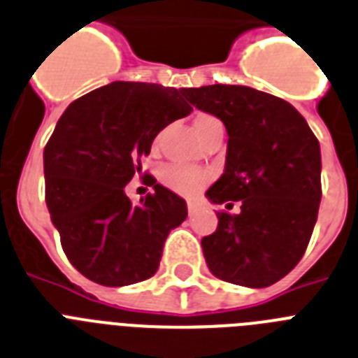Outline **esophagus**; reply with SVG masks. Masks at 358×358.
<instances>
[{"label":"esophagus","mask_w":358,"mask_h":358,"mask_svg":"<svg viewBox=\"0 0 358 358\" xmlns=\"http://www.w3.org/2000/svg\"><path fill=\"white\" fill-rule=\"evenodd\" d=\"M187 211L189 213H194L196 211V204L194 202H187Z\"/></svg>","instance_id":"34e87169"}]
</instances>
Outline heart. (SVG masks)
<instances>
[{
  "label": "heart",
  "instance_id": "heart-1",
  "mask_svg": "<svg viewBox=\"0 0 358 358\" xmlns=\"http://www.w3.org/2000/svg\"><path fill=\"white\" fill-rule=\"evenodd\" d=\"M219 124H222L219 119L204 113V115H199V117H196L194 127H196L199 136H202V134L208 132L209 129L219 127ZM154 143H158V138H156ZM159 182H162L167 189L174 191V193L184 194V196H194V194H199L209 182V173L204 169H200V167H191V165L167 164L159 169Z\"/></svg>",
  "mask_w": 358,
  "mask_h": 358
}]
</instances>
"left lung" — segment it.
Instances as JSON below:
<instances>
[{"label": "left lung", "mask_w": 358, "mask_h": 358, "mask_svg": "<svg viewBox=\"0 0 358 358\" xmlns=\"http://www.w3.org/2000/svg\"><path fill=\"white\" fill-rule=\"evenodd\" d=\"M189 103L219 117L228 132L224 174L206 191L219 226L202 239L211 274L263 289L303 257L322 199L320 143L298 110L248 86L185 90Z\"/></svg>", "instance_id": "1"}]
</instances>
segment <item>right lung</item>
Listing matches in <instances>:
<instances>
[{"label": "right lung", "mask_w": 358, "mask_h": 358, "mask_svg": "<svg viewBox=\"0 0 358 358\" xmlns=\"http://www.w3.org/2000/svg\"><path fill=\"white\" fill-rule=\"evenodd\" d=\"M185 90L115 83L69 104L43 149L45 204L64 254L88 280L123 287L156 274L185 200L152 176L139 206L124 185L141 171L159 130L191 113Z\"/></svg>", "instance_id": "add662e5"}]
</instances>
